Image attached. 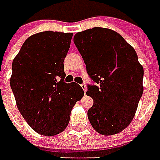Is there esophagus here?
<instances>
[{"instance_id": "esophagus-1", "label": "esophagus", "mask_w": 160, "mask_h": 160, "mask_svg": "<svg viewBox=\"0 0 160 160\" xmlns=\"http://www.w3.org/2000/svg\"><path fill=\"white\" fill-rule=\"evenodd\" d=\"M81 87H82V89H83V91H84V94H85L86 90H87V87H86V85L84 84V83H82V84H81Z\"/></svg>"}]
</instances>
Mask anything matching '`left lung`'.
Instances as JSON below:
<instances>
[{"instance_id": "1", "label": "left lung", "mask_w": 160, "mask_h": 160, "mask_svg": "<svg viewBox=\"0 0 160 160\" xmlns=\"http://www.w3.org/2000/svg\"><path fill=\"white\" fill-rule=\"evenodd\" d=\"M74 43L96 83L88 84L86 92L94 101L88 110L90 124L102 135L122 132L143 94L144 70L135 50L118 32L102 28L76 33Z\"/></svg>"}]
</instances>
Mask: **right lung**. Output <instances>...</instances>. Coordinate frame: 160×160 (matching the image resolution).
Wrapping results in <instances>:
<instances>
[{"mask_svg":"<svg viewBox=\"0 0 160 160\" xmlns=\"http://www.w3.org/2000/svg\"><path fill=\"white\" fill-rule=\"evenodd\" d=\"M73 33L41 32L24 42L12 64L10 86L17 108L32 128L52 136L63 132L82 87L65 82L64 60Z\"/></svg>","mask_w":160,"mask_h":160,"instance_id":"obj_1","label":"right lung"}]
</instances>
